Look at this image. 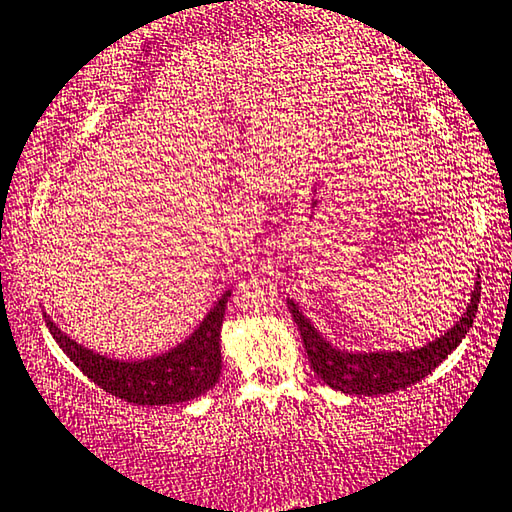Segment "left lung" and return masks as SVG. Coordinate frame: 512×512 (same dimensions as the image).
Returning <instances> with one entry per match:
<instances>
[{
	"instance_id": "8db88e82",
	"label": "left lung",
	"mask_w": 512,
	"mask_h": 512,
	"mask_svg": "<svg viewBox=\"0 0 512 512\" xmlns=\"http://www.w3.org/2000/svg\"><path fill=\"white\" fill-rule=\"evenodd\" d=\"M478 302H481V281H476L465 316L460 318V322H455L444 336H439L437 341L410 352H368V355H355V352H341L332 348L318 334V329H313L311 322L302 316L295 302H288V309L293 313V320L302 334L309 364L322 382L336 391L352 393V396H380V393H393L412 387V384L435 371L458 348L469 327L474 325Z\"/></svg>"
}]
</instances>
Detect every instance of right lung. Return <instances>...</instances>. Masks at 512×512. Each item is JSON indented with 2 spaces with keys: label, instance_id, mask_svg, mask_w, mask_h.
Listing matches in <instances>:
<instances>
[{
  "label": "right lung",
  "instance_id": "obj_1",
  "mask_svg": "<svg viewBox=\"0 0 512 512\" xmlns=\"http://www.w3.org/2000/svg\"><path fill=\"white\" fill-rule=\"evenodd\" d=\"M229 297L231 293H226L215 304L201 327L183 345L146 361H114L100 357L93 350L77 345L47 316L45 322L59 348L102 391L132 405H174L203 396L219 382V373H222L219 336H222Z\"/></svg>",
  "mask_w": 512,
  "mask_h": 512
}]
</instances>
